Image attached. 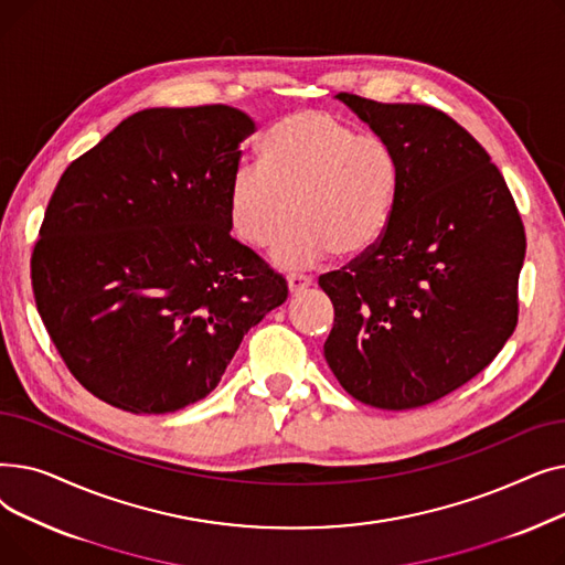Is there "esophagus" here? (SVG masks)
<instances>
[{
    "instance_id": "esophagus-1",
    "label": "esophagus",
    "mask_w": 565,
    "mask_h": 565,
    "mask_svg": "<svg viewBox=\"0 0 565 565\" xmlns=\"http://www.w3.org/2000/svg\"><path fill=\"white\" fill-rule=\"evenodd\" d=\"M311 284H313V279L307 277V275H288V290H290L292 295L302 292V290L309 288Z\"/></svg>"
}]
</instances>
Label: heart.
Masks as SVG:
<instances>
[{
	"mask_svg": "<svg viewBox=\"0 0 565 565\" xmlns=\"http://www.w3.org/2000/svg\"><path fill=\"white\" fill-rule=\"evenodd\" d=\"M401 192V164L380 137L358 135L322 109L286 114L260 139V164L228 181L231 231L249 247H275L284 265L369 254L387 233Z\"/></svg>",
	"mask_w": 565,
	"mask_h": 565,
	"instance_id": "b5f03b06",
	"label": "heart"
}]
</instances>
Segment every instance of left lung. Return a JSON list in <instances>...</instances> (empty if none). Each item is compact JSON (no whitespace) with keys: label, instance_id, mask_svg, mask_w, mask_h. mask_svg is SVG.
<instances>
[{"label":"left lung","instance_id":"obj_1","mask_svg":"<svg viewBox=\"0 0 565 565\" xmlns=\"http://www.w3.org/2000/svg\"><path fill=\"white\" fill-rule=\"evenodd\" d=\"M337 98L394 148L401 192L382 241L318 279L334 305L324 360L352 398L422 407L479 375L513 334L522 217L486 148L451 116Z\"/></svg>","mask_w":565,"mask_h":565}]
</instances>
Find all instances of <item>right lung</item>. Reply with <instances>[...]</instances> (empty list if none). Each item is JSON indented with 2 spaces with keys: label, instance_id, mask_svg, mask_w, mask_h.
<instances>
[{
  "label": "right lung",
  "instance_id": "right-lung-1",
  "mask_svg": "<svg viewBox=\"0 0 565 565\" xmlns=\"http://www.w3.org/2000/svg\"><path fill=\"white\" fill-rule=\"evenodd\" d=\"M256 130L228 105L153 107L68 164L32 254L45 330L86 392L135 414L211 394L288 298L231 237L226 192Z\"/></svg>",
  "mask_w": 565,
  "mask_h": 565
}]
</instances>
